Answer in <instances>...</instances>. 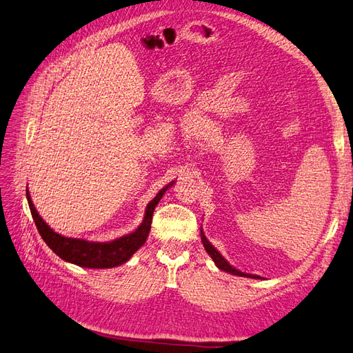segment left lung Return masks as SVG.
<instances>
[{
    "label": "left lung",
    "instance_id": "1",
    "mask_svg": "<svg viewBox=\"0 0 353 353\" xmlns=\"http://www.w3.org/2000/svg\"><path fill=\"white\" fill-rule=\"evenodd\" d=\"M201 241H203V245H204V249L207 250V254L210 255V258L214 261V264H216V267H218V268H221V270H223V271H227V273L234 274V276L252 277V279H261V277H259V276H256V274H248V273H243V271H240V270H237V268H234L232 265H230L228 261L225 259V258L219 254V252L216 250V249L212 246V243L205 239L203 230H201Z\"/></svg>",
    "mask_w": 353,
    "mask_h": 353
}]
</instances>
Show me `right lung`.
<instances>
[{
	"mask_svg": "<svg viewBox=\"0 0 353 353\" xmlns=\"http://www.w3.org/2000/svg\"><path fill=\"white\" fill-rule=\"evenodd\" d=\"M173 183L174 182H171L165 188H162L157 194V196L148 204L146 212H144V219L139 225L137 230L132 231L131 234H126L123 237L105 243L61 236V234L53 231L49 225L41 219L39 212L35 210L28 189H26V200H28L32 219L41 239L46 241V245L55 252L61 259L85 268H113L126 263V261H128L135 252L146 243L152 225L153 210H155L157 204L159 203L162 195L165 194L168 186Z\"/></svg>",
	"mask_w": 353,
	"mask_h": 353,
	"instance_id": "obj_1",
	"label": "right lung"
}]
</instances>
